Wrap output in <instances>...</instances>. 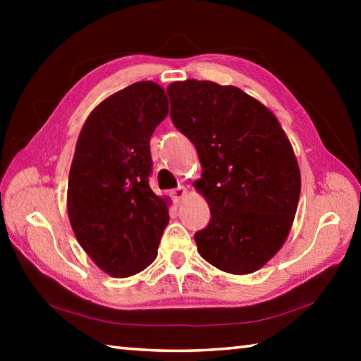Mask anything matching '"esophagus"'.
Returning <instances> with one entry per match:
<instances>
[{
	"label": "esophagus",
	"mask_w": 361,
	"mask_h": 361,
	"mask_svg": "<svg viewBox=\"0 0 361 361\" xmlns=\"http://www.w3.org/2000/svg\"><path fill=\"white\" fill-rule=\"evenodd\" d=\"M186 194H188V191H186V188H185V186H178L176 189H173V191H172V199H173V202H175L176 205H180V204H181V200L186 197Z\"/></svg>",
	"instance_id": "esophagus-1"
}]
</instances>
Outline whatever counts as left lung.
<instances>
[{
    "mask_svg": "<svg viewBox=\"0 0 361 361\" xmlns=\"http://www.w3.org/2000/svg\"><path fill=\"white\" fill-rule=\"evenodd\" d=\"M170 116L199 154L194 188L212 219L195 232L200 256L219 271H258L290 234L301 172L276 114L235 85L176 81L167 87Z\"/></svg>",
    "mask_w": 361,
    "mask_h": 361,
    "instance_id": "8db88e82",
    "label": "left lung"
}]
</instances>
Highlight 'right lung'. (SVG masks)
Listing matches in <instances>:
<instances>
[{
    "label": "right lung",
    "instance_id": "obj_1",
    "mask_svg": "<svg viewBox=\"0 0 361 361\" xmlns=\"http://www.w3.org/2000/svg\"><path fill=\"white\" fill-rule=\"evenodd\" d=\"M169 114L162 85L140 81L85 119L73 157L66 209L79 245L103 272L135 276L157 256L170 199L149 188L152 132Z\"/></svg>",
    "mask_w": 361,
    "mask_h": 361
}]
</instances>
